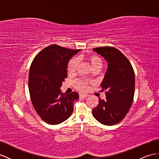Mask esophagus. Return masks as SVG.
I'll use <instances>...</instances> for the list:
<instances>
[{
    "instance_id": "esophagus-1",
    "label": "esophagus",
    "mask_w": 159,
    "mask_h": 159,
    "mask_svg": "<svg viewBox=\"0 0 159 159\" xmlns=\"http://www.w3.org/2000/svg\"><path fill=\"white\" fill-rule=\"evenodd\" d=\"M80 97H83V98H86L89 95L87 94H79Z\"/></svg>"
}]
</instances>
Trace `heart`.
Listing matches in <instances>:
<instances>
[{
    "mask_svg": "<svg viewBox=\"0 0 159 159\" xmlns=\"http://www.w3.org/2000/svg\"><path fill=\"white\" fill-rule=\"evenodd\" d=\"M80 57V56H79V58H76V57H75V58H72L69 60L67 66V70L69 74H74L76 71L77 67H78L79 64ZM85 58H86L88 62L90 63L93 69L96 68H101L102 67L103 64V60L99 56L93 54H89L86 55ZM89 83H90V82L88 80L84 79H79L75 81V87L78 89V90L84 91L87 89L88 84Z\"/></svg>",
    "mask_w": 159,
    "mask_h": 159,
    "instance_id": "1",
    "label": "heart"
}]
</instances>
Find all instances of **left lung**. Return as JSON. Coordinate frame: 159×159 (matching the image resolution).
Listing matches in <instances>:
<instances>
[{
    "label": "left lung",
    "instance_id": "obj_1",
    "mask_svg": "<svg viewBox=\"0 0 159 159\" xmlns=\"http://www.w3.org/2000/svg\"><path fill=\"white\" fill-rule=\"evenodd\" d=\"M108 63L107 70L101 84L106 99H99L93 109V116L101 124L113 125L123 120L132 104L135 91V75L128 59L113 47L93 48Z\"/></svg>",
    "mask_w": 159,
    "mask_h": 159
}]
</instances>
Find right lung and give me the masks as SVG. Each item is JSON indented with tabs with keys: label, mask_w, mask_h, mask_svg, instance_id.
Returning <instances> with one entry per match:
<instances>
[{
	"label": "right lung",
	"mask_w": 159,
	"mask_h": 159,
	"mask_svg": "<svg viewBox=\"0 0 159 159\" xmlns=\"http://www.w3.org/2000/svg\"><path fill=\"white\" fill-rule=\"evenodd\" d=\"M80 50L52 44L43 49L31 63L28 84L32 104L48 124H59L72 115L79 93H61L60 87L67 77L68 61Z\"/></svg>",
	"instance_id": "right-lung-1"
}]
</instances>
